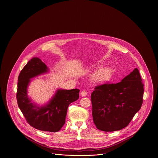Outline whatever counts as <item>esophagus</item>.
Instances as JSON below:
<instances>
[{
    "instance_id": "esophagus-1",
    "label": "esophagus",
    "mask_w": 158,
    "mask_h": 158,
    "mask_svg": "<svg viewBox=\"0 0 158 158\" xmlns=\"http://www.w3.org/2000/svg\"><path fill=\"white\" fill-rule=\"evenodd\" d=\"M80 94H81V95L82 97H86V96L87 95V92L85 91V90H82V91L81 92Z\"/></svg>"
}]
</instances>
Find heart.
Wrapping results in <instances>:
<instances>
[{"label": "heart", "mask_w": 158, "mask_h": 158, "mask_svg": "<svg viewBox=\"0 0 158 158\" xmlns=\"http://www.w3.org/2000/svg\"><path fill=\"white\" fill-rule=\"evenodd\" d=\"M113 70L109 67L101 68L92 75V80L97 83H103L108 81L112 77Z\"/></svg>", "instance_id": "1"}]
</instances>
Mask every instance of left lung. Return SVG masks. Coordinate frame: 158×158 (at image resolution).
<instances>
[{"label":"left lung","mask_w":158,"mask_h":158,"mask_svg":"<svg viewBox=\"0 0 158 158\" xmlns=\"http://www.w3.org/2000/svg\"><path fill=\"white\" fill-rule=\"evenodd\" d=\"M143 90L137 68L118 83L95 87L91 102L93 120L97 129L114 131L127 127L141 108Z\"/></svg>","instance_id":"obj_1"}]
</instances>
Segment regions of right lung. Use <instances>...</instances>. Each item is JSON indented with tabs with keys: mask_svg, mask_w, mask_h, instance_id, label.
Masks as SVG:
<instances>
[{
	"mask_svg": "<svg viewBox=\"0 0 158 158\" xmlns=\"http://www.w3.org/2000/svg\"><path fill=\"white\" fill-rule=\"evenodd\" d=\"M48 72L40 58L31 59L19 75L16 97L18 106L30 126L41 131L57 132L65 123L69 105L78 99L80 90L58 89L45 105L32 102L27 94L31 79Z\"/></svg>",
	"mask_w": 158,
	"mask_h": 158,
	"instance_id": "obj_1",
	"label": "right lung"
}]
</instances>
